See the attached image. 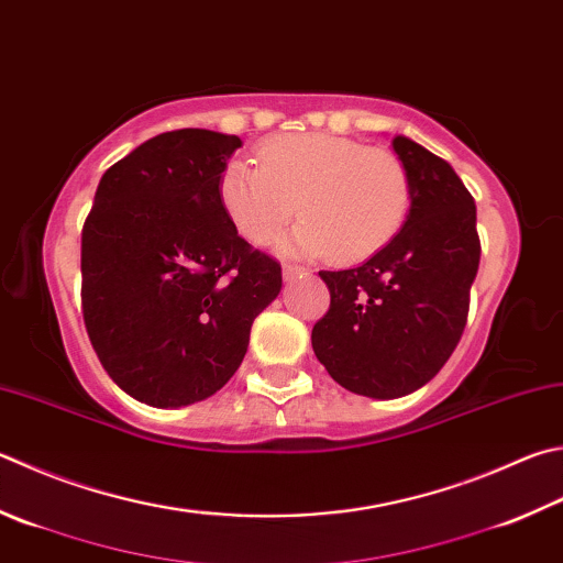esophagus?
I'll return each mask as SVG.
<instances>
[{"label": "esophagus", "mask_w": 563, "mask_h": 563, "mask_svg": "<svg viewBox=\"0 0 563 563\" xmlns=\"http://www.w3.org/2000/svg\"><path fill=\"white\" fill-rule=\"evenodd\" d=\"M282 272H284V279H286V282L296 279V277H299V274H306V269L299 267V264H284Z\"/></svg>", "instance_id": "1"}]
</instances>
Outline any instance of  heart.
<instances>
[{
    "label": "heart",
    "instance_id": "obj_1",
    "mask_svg": "<svg viewBox=\"0 0 563 563\" xmlns=\"http://www.w3.org/2000/svg\"><path fill=\"white\" fill-rule=\"evenodd\" d=\"M257 164L232 162L218 181L222 210L252 245H269L296 210L294 250L355 264L385 250L409 216V174L391 152L325 132L282 134L260 146Z\"/></svg>",
    "mask_w": 563,
    "mask_h": 563
}]
</instances>
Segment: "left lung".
I'll return each instance as SVG.
<instances>
[{"label":"left lung","instance_id":"left-lung-1","mask_svg":"<svg viewBox=\"0 0 563 563\" xmlns=\"http://www.w3.org/2000/svg\"><path fill=\"white\" fill-rule=\"evenodd\" d=\"M391 146L411 184L405 228L360 267L318 272L331 306L311 333L328 375L375 399L405 397L446 365L481 264L475 200L459 174L407 136Z\"/></svg>","mask_w":563,"mask_h":563}]
</instances>
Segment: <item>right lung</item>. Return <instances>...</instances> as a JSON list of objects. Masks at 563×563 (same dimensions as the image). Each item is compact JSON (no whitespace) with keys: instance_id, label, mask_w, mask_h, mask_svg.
Wrapping results in <instances>:
<instances>
[{"instance_id":"1","label":"right lung","mask_w":563,"mask_h":563,"mask_svg":"<svg viewBox=\"0 0 563 563\" xmlns=\"http://www.w3.org/2000/svg\"><path fill=\"white\" fill-rule=\"evenodd\" d=\"M235 134L174 130L102 174L82 225V321L102 367L152 407L206 399L238 373L282 264L218 198Z\"/></svg>"}]
</instances>
